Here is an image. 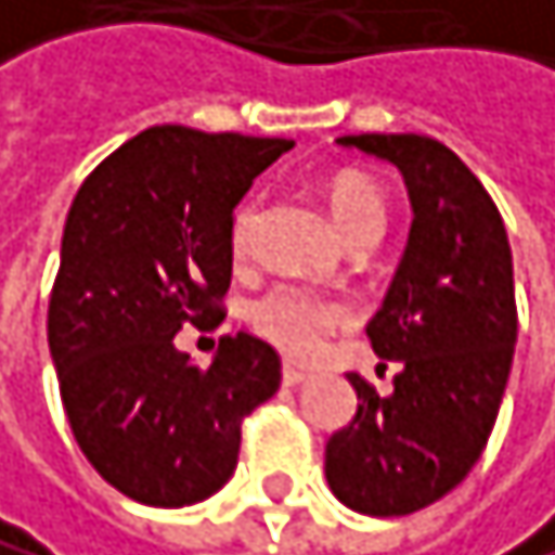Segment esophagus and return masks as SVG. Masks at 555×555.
Here are the masks:
<instances>
[{
    "label": "esophagus",
    "instance_id": "obj_1",
    "mask_svg": "<svg viewBox=\"0 0 555 555\" xmlns=\"http://www.w3.org/2000/svg\"><path fill=\"white\" fill-rule=\"evenodd\" d=\"M308 379V373H301V370H295V366H284L281 370V383L284 386H301Z\"/></svg>",
    "mask_w": 555,
    "mask_h": 555
}]
</instances>
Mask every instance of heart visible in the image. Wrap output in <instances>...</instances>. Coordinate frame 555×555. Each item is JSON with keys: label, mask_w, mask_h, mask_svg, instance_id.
I'll return each mask as SVG.
<instances>
[{"label": "heart", "mask_w": 555, "mask_h": 555, "mask_svg": "<svg viewBox=\"0 0 555 555\" xmlns=\"http://www.w3.org/2000/svg\"><path fill=\"white\" fill-rule=\"evenodd\" d=\"M328 209L335 227L343 230L346 241H352L362 230H383V196L379 189L356 172L335 176L328 185ZM257 223V203L247 199L233 217L230 244L233 254L244 257ZM250 325L268 338L271 346L295 359H311L322 349L325 335L343 328L349 322V308L343 301L322 298L314 292H305L298 284H274L247 308Z\"/></svg>", "instance_id": "heart-1"}]
</instances>
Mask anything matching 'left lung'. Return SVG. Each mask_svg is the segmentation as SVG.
I'll use <instances>...</instances> for the list:
<instances>
[{
	"label": "left lung",
	"instance_id": "8db88e82",
	"mask_svg": "<svg viewBox=\"0 0 555 555\" xmlns=\"http://www.w3.org/2000/svg\"><path fill=\"white\" fill-rule=\"evenodd\" d=\"M397 166L413 223L397 278L366 325L373 352L400 362L393 393L349 373L359 410L325 444V478L362 515H410L478 464L512 370V247L475 172L427 134H346Z\"/></svg>",
	"mask_w": 555,
	"mask_h": 555
}]
</instances>
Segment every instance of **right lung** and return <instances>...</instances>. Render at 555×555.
<instances>
[{"label":"right lung","mask_w":555,"mask_h":555,"mask_svg":"<svg viewBox=\"0 0 555 555\" xmlns=\"http://www.w3.org/2000/svg\"><path fill=\"white\" fill-rule=\"evenodd\" d=\"M295 142L162 125L83 179L67 212L47 335L83 457L121 495L182 508L230 481L244 417L281 383L257 335H223L206 370L176 349L220 319L233 209Z\"/></svg>","instance_id":"add662e5"}]
</instances>
